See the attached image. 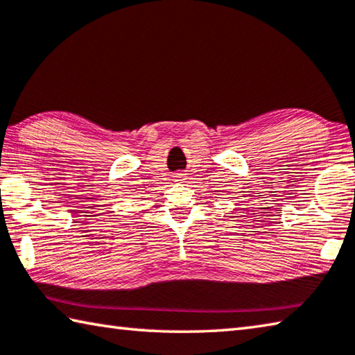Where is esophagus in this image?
I'll return each instance as SVG.
<instances>
[{
    "instance_id": "34e87169",
    "label": "esophagus",
    "mask_w": 355,
    "mask_h": 355,
    "mask_svg": "<svg viewBox=\"0 0 355 355\" xmlns=\"http://www.w3.org/2000/svg\"><path fill=\"white\" fill-rule=\"evenodd\" d=\"M183 173H177V175H175V180H177V182H182V180H183Z\"/></svg>"
}]
</instances>
